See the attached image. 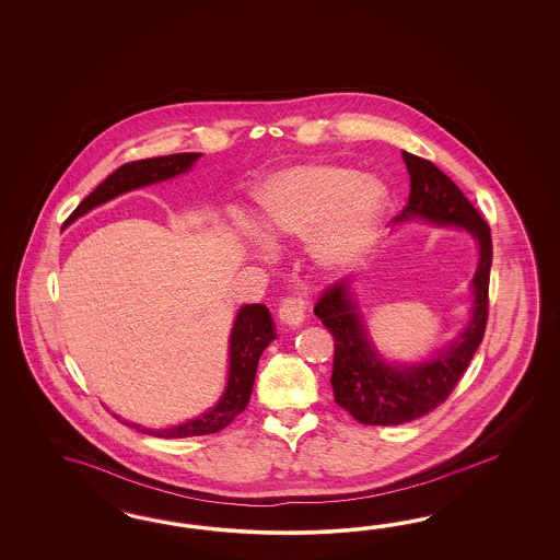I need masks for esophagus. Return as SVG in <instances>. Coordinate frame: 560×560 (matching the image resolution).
Masks as SVG:
<instances>
[{
	"label": "esophagus",
	"instance_id": "34e87169",
	"mask_svg": "<svg viewBox=\"0 0 560 560\" xmlns=\"http://www.w3.org/2000/svg\"><path fill=\"white\" fill-rule=\"evenodd\" d=\"M310 300L305 295H289L279 304V318L288 326H300L305 320Z\"/></svg>",
	"mask_w": 560,
	"mask_h": 560
}]
</instances>
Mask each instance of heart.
Masks as SVG:
<instances>
[{
	"label": "heart",
	"mask_w": 560,
	"mask_h": 560,
	"mask_svg": "<svg viewBox=\"0 0 560 560\" xmlns=\"http://www.w3.org/2000/svg\"><path fill=\"white\" fill-rule=\"evenodd\" d=\"M256 225L269 237H312L326 269L349 265L372 240L386 209L384 187L359 170L304 164L281 170L256 188Z\"/></svg>",
	"instance_id": "heart-1"
}]
</instances>
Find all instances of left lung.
Returning a JSON list of instances; mask_svg holds the SVG:
<instances>
[{"instance_id":"8db88e82","label":"left lung","mask_w":560,"mask_h":560,"mask_svg":"<svg viewBox=\"0 0 560 560\" xmlns=\"http://www.w3.org/2000/svg\"><path fill=\"white\" fill-rule=\"evenodd\" d=\"M410 174L408 205L396 221L421 218L438 225H462L478 240L480 258L472 288L475 305L466 330L447 351L419 365H388L368 340L365 324L349 298L351 281L324 289L314 305L335 339L330 384L335 402L363 424H400L440 407L468 370L489 320L492 237L489 223L466 199L458 185L433 162L402 152Z\"/></svg>"}]
</instances>
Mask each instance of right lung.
<instances>
[{
    "instance_id": "add662e5",
    "label": "right lung",
    "mask_w": 560,
    "mask_h": 560,
    "mask_svg": "<svg viewBox=\"0 0 560 560\" xmlns=\"http://www.w3.org/2000/svg\"><path fill=\"white\" fill-rule=\"evenodd\" d=\"M199 155L201 153H172V155H160V158H148V160H136V162L122 164L110 176H106V180L75 207V211L69 215L63 225H69L71 221L78 220L90 209L106 203L127 190L160 183L170 176L187 172ZM272 339H275V328H272L271 314L267 305L248 304L240 307L236 323L230 335V377H228L225 392L215 407L192 421L168 427V429H148V427H139L127 421H120V423L162 440H180V438L218 433L248 407L253 386H255L258 359Z\"/></svg>"
}]
</instances>
